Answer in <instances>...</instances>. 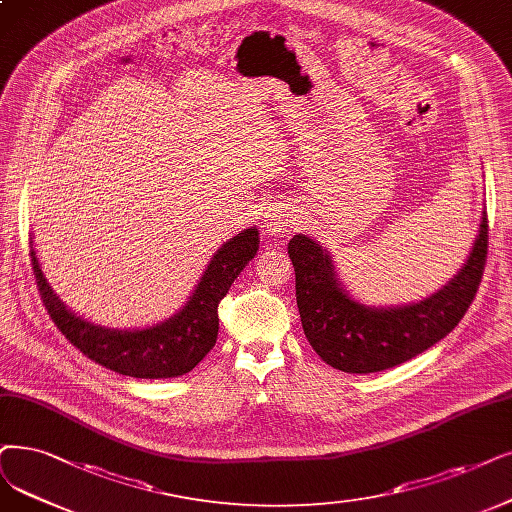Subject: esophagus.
Masks as SVG:
<instances>
[{
	"label": "esophagus",
	"mask_w": 512,
	"mask_h": 512,
	"mask_svg": "<svg viewBox=\"0 0 512 512\" xmlns=\"http://www.w3.org/2000/svg\"><path fill=\"white\" fill-rule=\"evenodd\" d=\"M296 220L298 216L288 203H273V206H269L267 212H264V227H267L271 235L288 233L296 227Z\"/></svg>",
	"instance_id": "obj_1"
}]
</instances>
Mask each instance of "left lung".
<instances>
[{"label":"left lung","mask_w":512,"mask_h":512,"mask_svg":"<svg viewBox=\"0 0 512 512\" xmlns=\"http://www.w3.org/2000/svg\"><path fill=\"white\" fill-rule=\"evenodd\" d=\"M460 273L418 304L367 309L338 285L332 260L319 243L294 235L288 245L296 271V302L306 340L340 372L372 374L431 349L460 323L473 304L487 260V214Z\"/></svg>","instance_id":"8db88e82"}]
</instances>
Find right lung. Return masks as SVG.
<instances>
[{"instance_id":"1","label":"right lung","mask_w":512,"mask_h":512,"mask_svg":"<svg viewBox=\"0 0 512 512\" xmlns=\"http://www.w3.org/2000/svg\"><path fill=\"white\" fill-rule=\"evenodd\" d=\"M256 250V229H245L224 243L185 309L166 323L140 332H113L75 317L46 283L33 250L31 264L48 315L79 353L115 374L155 380L191 372L212 351L218 336V304Z\"/></svg>"}]
</instances>
